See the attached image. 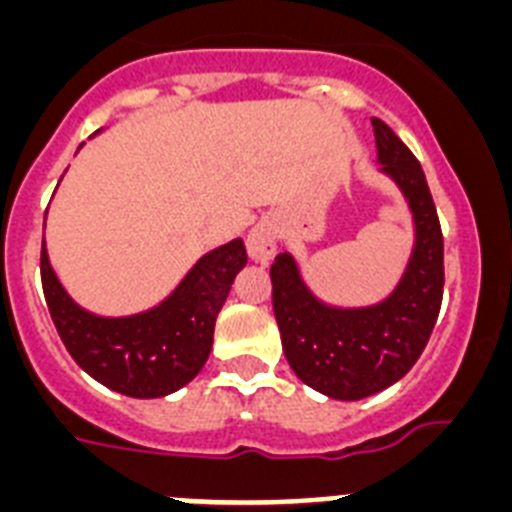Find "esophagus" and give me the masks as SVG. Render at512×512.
Returning a JSON list of instances; mask_svg holds the SVG:
<instances>
[{
    "label": "esophagus",
    "mask_w": 512,
    "mask_h": 512,
    "mask_svg": "<svg viewBox=\"0 0 512 512\" xmlns=\"http://www.w3.org/2000/svg\"><path fill=\"white\" fill-rule=\"evenodd\" d=\"M277 241H279V230L274 220H261V223L253 225L248 230V238H246V248H248V256H251L256 264L266 266L271 259H274V253H277Z\"/></svg>",
    "instance_id": "1"
}]
</instances>
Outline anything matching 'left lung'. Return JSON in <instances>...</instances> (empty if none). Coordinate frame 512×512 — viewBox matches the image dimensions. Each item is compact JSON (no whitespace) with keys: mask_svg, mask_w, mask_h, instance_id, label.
Listing matches in <instances>:
<instances>
[{"mask_svg":"<svg viewBox=\"0 0 512 512\" xmlns=\"http://www.w3.org/2000/svg\"><path fill=\"white\" fill-rule=\"evenodd\" d=\"M377 161L400 187L415 223L408 269L387 300L333 307L312 295L292 253L271 264V302L292 372L333 400L377 395L413 369L431 338L443 297V235L418 158L374 117Z\"/></svg>","mask_w":512,"mask_h":512,"instance_id":"8db88e82","label":"left lung"}]
</instances>
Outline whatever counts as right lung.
<instances>
[{
	"mask_svg": "<svg viewBox=\"0 0 512 512\" xmlns=\"http://www.w3.org/2000/svg\"><path fill=\"white\" fill-rule=\"evenodd\" d=\"M241 238L205 253L161 305L125 318H102L69 297L40 251L43 295L71 359L120 395L153 400L182 390L205 366L217 312L246 266Z\"/></svg>",
	"mask_w": 512,
	"mask_h": 512,
	"instance_id": "right-lung-1",
	"label": "right lung"
}]
</instances>
